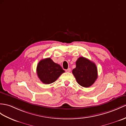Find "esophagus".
<instances>
[{
    "label": "esophagus",
    "instance_id": "esophagus-1",
    "mask_svg": "<svg viewBox=\"0 0 126 126\" xmlns=\"http://www.w3.org/2000/svg\"><path fill=\"white\" fill-rule=\"evenodd\" d=\"M70 71H71V69H70V68H68V69L66 70V72H70Z\"/></svg>",
    "mask_w": 126,
    "mask_h": 126
}]
</instances>
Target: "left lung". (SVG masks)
I'll return each instance as SVG.
<instances>
[{
  "mask_svg": "<svg viewBox=\"0 0 126 126\" xmlns=\"http://www.w3.org/2000/svg\"><path fill=\"white\" fill-rule=\"evenodd\" d=\"M72 73L78 83L85 88L93 85L98 77L97 68L95 63L82 57L76 61V68L73 69Z\"/></svg>",
  "mask_w": 126,
  "mask_h": 126,
  "instance_id": "obj_1",
  "label": "left lung"
}]
</instances>
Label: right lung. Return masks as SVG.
Returning a JSON list of instances; mask_svg holds the SVG:
<instances>
[{
    "instance_id": "obj_1",
    "label": "right lung",
    "mask_w": 126,
    "mask_h": 126,
    "mask_svg": "<svg viewBox=\"0 0 126 126\" xmlns=\"http://www.w3.org/2000/svg\"><path fill=\"white\" fill-rule=\"evenodd\" d=\"M37 74L39 79L44 84H50L56 81L65 72L59 64L54 63L48 58L39 61L37 66Z\"/></svg>"
}]
</instances>
